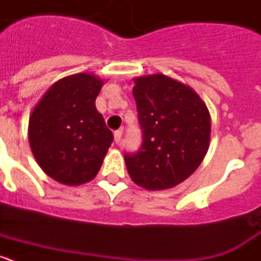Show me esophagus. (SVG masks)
<instances>
[{"mask_svg": "<svg viewBox=\"0 0 261 261\" xmlns=\"http://www.w3.org/2000/svg\"><path fill=\"white\" fill-rule=\"evenodd\" d=\"M121 136H123V130H116V132L114 133V137H115V142H116L117 145L121 142Z\"/></svg>", "mask_w": 261, "mask_h": 261, "instance_id": "obj_1", "label": "esophagus"}]
</instances>
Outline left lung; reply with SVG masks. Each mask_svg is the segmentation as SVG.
Here are the masks:
<instances>
[{
  "label": "left lung",
  "instance_id": "1",
  "mask_svg": "<svg viewBox=\"0 0 261 261\" xmlns=\"http://www.w3.org/2000/svg\"><path fill=\"white\" fill-rule=\"evenodd\" d=\"M141 146L125 153L129 176L146 190L177 186L202 162L211 140L209 111L191 87L163 74L135 80Z\"/></svg>",
  "mask_w": 261,
  "mask_h": 261
}]
</instances>
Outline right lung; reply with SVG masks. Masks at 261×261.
Masks as SVG:
<instances>
[{
	"label": "right lung",
	"mask_w": 261,
	"mask_h": 261,
	"mask_svg": "<svg viewBox=\"0 0 261 261\" xmlns=\"http://www.w3.org/2000/svg\"><path fill=\"white\" fill-rule=\"evenodd\" d=\"M102 80L89 73L57 81L35 110L29 141L41 170L56 181L80 186L93 180L114 135L95 108Z\"/></svg>",
	"instance_id": "right-lung-1"
}]
</instances>
